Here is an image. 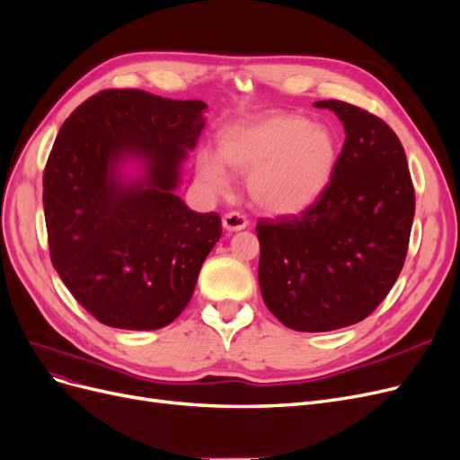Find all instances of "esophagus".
<instances>
[{"instance_id": "obj_1", "label": "esophagus", "mask_w": 460, "mask_h": 460, "mask_svg": "<svg viewBox=\"0 0 460 460\" xmlns=\"http://www.w3.org/2000/svg\"><path fill=\"white\" fill-rule=\"evenodd\" d=\"M224 227L233 233V231H243L248 227V217L241 212H227L224 216Z\"/></svg>"}]
</instances>
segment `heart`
<instances>
[{
  "mask_svg": "<svg viewBox=\"0 0 460 460\" xmlns=\"http://www.w3.org/2000/svg\"><path fill=\"white\" fill-rule=\"evenodd\" d=\"M338 139L324 124L298 114H270L221 131L219 155H197V175L214 195H229L231 172L248 175V195L260 210L294 216L317 202L338 164Z\"/></svg>",
  "mask_w": 460,
  "mask_h": 460,
  "instance_id": "b5f03b06",
  "label": "heart"
}]
</instances>
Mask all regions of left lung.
Listing matches in <instances>:
<instances>
[{"label":"left lung","instance_id":"obj_1","mask_svg":"<svg viewBox=\"0 0 460 460\" xmlns=\"http://www.w3.org/2000/svg\"><path fill=\"white\" fill-rule=\"evenodd\" d=\"M344 124L331 185L300 216L260 219V290L271 314L300 332L368 317L405 263L414 189L402 141L380 118L344 101H317Z\"/></svg>","mask_w":460,"mask_h":460}]
</instances>
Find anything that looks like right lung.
Returning a JSON list of instances; mask_svg holds the SVG:
<instances>
[{
    "instance_id": "right-lung-1",
    "label": "right lung",
    "mask_w": 460,
    "mask_h": 460,
    "mask_svg": "<svg viewBox=\"0 0 460 460\" xmlns=\"http://www.w3.org/2000/svg\"><path fill=\"white\" fill-rule=\"evenodd\" d=\"M202 101L105 90L58 129L43 172L53 268L90 314L126 331L170 324L221 236L216 212L175 195L206 124ZM136 161L137 176L123 166Z\"/></svg>"
}]
</instances>
